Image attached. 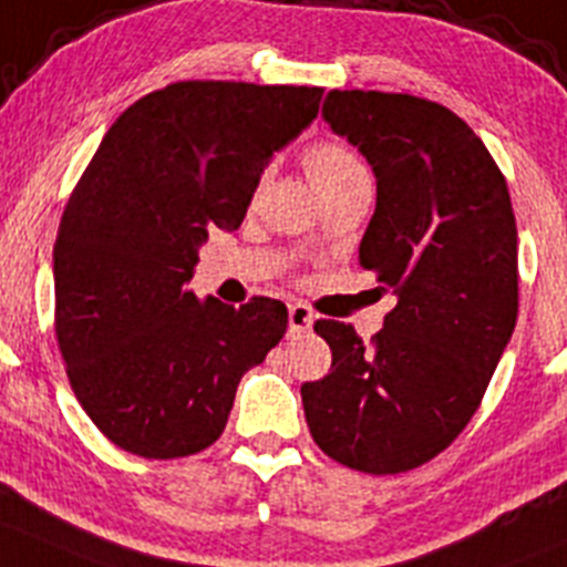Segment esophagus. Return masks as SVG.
<instances>
[{
	"label": "esophagus",
	"mask_w": 567,
	"mask_h": 567,
	"mask_svg": "<svg viewBox=\"0 0 567 567\" xmlns=\"http://www.w3.org/2000/svg\"><path fill=\"white\" fill-rule=\"evenodd\" d=\"M310 327H313V310H310L308 305H301V301L290 305L288 308V332L290 336H301V332H308Z\"/></svg>",
	"instance_id": "obj_1"
}]
</instances>
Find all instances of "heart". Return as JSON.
<instances>
[{"label":"heart","instance_id":"obj_1","mask_svg":"<svg viewBox=\"0 0 567 567\" xmlns=\"http://www.w3.org/2000/svg\"><path fill=\"white\" fill-rule=\"evenodd\" d=\"M305 167H308L310 182L316 184L319 193L338 187V184L349 182V178L367 176L361 158L349 151L347 145H341V142H319V145L310 147L305 153Z\"/></svg>","mask_w":567,"mask_h":567}]
</instances>
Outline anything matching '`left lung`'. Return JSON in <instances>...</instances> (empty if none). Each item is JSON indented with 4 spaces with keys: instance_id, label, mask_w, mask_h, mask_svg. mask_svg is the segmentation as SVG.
I'll use <instances>...</instances> for the list:
<instances>
[{
    "instance_id": "8db88e82",
    "label": "left lung",
    "mask_w": 567,
    "mask_h": 567,
    "mask_svg": "<svg viewBox=\"0 0 567 567\" xmlns=\"http://www.w3.org/2000/svg\"><path fill=\"white\" fill-rule=\"evenodd\" d=\"M324 123L358 147L378 204L358 262L396 308L363 343L316 321L327 378L301 385L310 436L336 462L405 473L447 447L478 409L517 321V229L506 178L462 116L431 100L338 92Z\"/></svg>"
}]
</instances>
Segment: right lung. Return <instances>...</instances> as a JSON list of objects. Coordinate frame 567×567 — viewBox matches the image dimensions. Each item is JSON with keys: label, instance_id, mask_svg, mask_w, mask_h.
Listing matches in <instances>:
<instances>
[{"label": "right lung", "instance_id": "1", "mask_svg": "<svg viewBox=\"0 0 567 567\" xmlns=\"http://www.w3.org/2000/svg\"><path fill=\"white\" fill-rule=\"evenodd\" d=\"M319 86L182 81L116 116L52 248L55 336L89 420L123 451L178 458L224 433L243 374L288 327L187 288L212 229L235 231L259 176L319 114Z\"/></svg>", "mask_w": 567, "mask_h": 567}]
</instances>
